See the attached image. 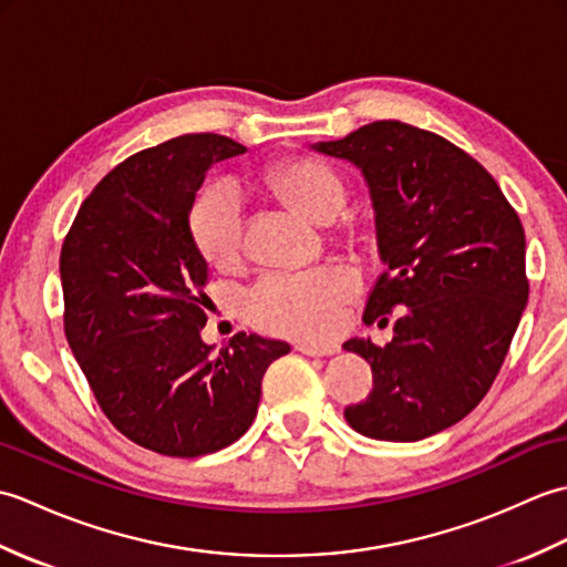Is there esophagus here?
Listing matches in <instances>:
<instances>
[{"label": "esophagus", "instance_id": "obj_1", "mask_svg": "<svg viewBox=\"0 0 567 567\" xmlns=\"http://www.w3.org/2000/svg\"><path fill=\"white\" fill-rule=\"evenodd\" d=\"M295 351L305 355H333L339 353V346L336 343H309V341H297Z\"/></svg>", "mask_w": 567, "mask_h": 567}]
</instances>
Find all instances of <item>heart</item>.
Wrapping results in <instances>:
<instances>
[{
	"label": "heart",
	"mask_w": 567,
	"mask_h": 567,
	"mask_svg": "<svg viewBox=\"0 0 567 567\" xmlns=\"http://www.w3.org/2000/svg\"><path fill=\"white\" fill-rule=\"evenodd\" d=\"M258 185L311 224H336L333 236L346 246H363L372 226L363 216L333 221L346 204V183L331 165L315 158L277 163L258 175ZM189 228L195 246L216 270L234 268L244 240L240 202L228 187L207 189L192 207ZM353 277L341 268L299 275H270L250 292L252 321L277 333L323 339L339 327L341 309L353 297Z\"/></svg>",
	"instance_id": "b5f03b06"
}]
</instances>
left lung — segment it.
I'll return each instance as SVG.
<instances>
[{"label": "left lung", "instance_id": "obj_1", "mask_svg": "<svg viewBox=\"0 0 567 567\" xmlns=\"http://www.w3.org/2000/svg\"><path fill=\"white\" fill-rule=\"evenodd\" d=\"M309 148L355 165L370 192L388 270L363 321L400 309L388 346L343 343L372 368L346 421L378 441L433 436L473 412L509 351L528 302L524 226L495 177L431 131L384 118Z\"/></svg>", "mask_w": 567, "mask_h": 567}]
</instances>
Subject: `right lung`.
Segmentation results:
<instances>
[{"label":"right lung","instance_id":"1","mask_svg":"<svg viewBox=\"0 0 567 567\" xmlns=\"http://www.w3.org/2000/svg\"><path fill=\"white\" fill-rule=\"evenodd\" d=\"M246 153L187 134L131 155L82 202L60 250L65 336L106 419L126 439L197 457L244 436L265 370L290 343L236 333L202 341L209 265L189 212L214 163Z\"/></svg>","mask_w":567,"mask_h":567}]
</instances>
